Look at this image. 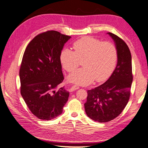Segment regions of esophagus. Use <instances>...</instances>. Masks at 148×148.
I'll use <instances>...</instances> for the list:
<instances>
[{"instance_id": "1", "label": "esophagus", "mask_w": 148, "mask_h": 148, "mask_svg": "<svg viewBox=\"0 0 148 148\" xmlns=\"http://www.w3.org/2000/svg\"><path fill=\"white\" fill-rule=\"evenodd\" d=\"M80 88L78 86H77V85H74V86H73L71 88V91H74V90H77V89H79Z\"/></svg>"}]
</instances>
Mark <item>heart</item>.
Returning a JSON list of instances; mask_svg holds the SVG:
<instances>
[{
	"label": "heart",
	"instance_id": "1",
	"mask_svg": "<svg viewBox=\"0 0 148 148\" xmlns=\"http://www.w3.org/2000/svg\"><path fill=\"white\" fill-rule=\"evenodd\" d=\"M74 51L65 49L60 54V61L68 73H73L82 61L83 68L70 74L69 82L86 86L95 80L103 82L111 74L115 67L118 51L115 45L102 42L97 38L84 36L74 42Z\"/></svg>",
	"mask_w": 148,
	"mask_h": 148
}]
</instances>
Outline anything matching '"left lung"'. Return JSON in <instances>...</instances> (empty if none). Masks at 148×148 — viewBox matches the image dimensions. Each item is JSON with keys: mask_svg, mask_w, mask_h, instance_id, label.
Masks as SVG:
<instances>
[{"mask_svg": "<svg viewBox=\"0 0 148 148\" xmlns=\"http://www.w3.org/2000/svg\"><path fill=\"white\" fill-rule=\"evenodd\" d=\"M115 42L118 63L113 73L104 83L88 90L84 103L89 118L98 122H107L116 118L127 106L133 82L131 54L128 45L117 35L108 32Z\"/></svg>", "mask_w": 148, "mask_h": 148, "instance_id": "8db88e82", "label": "left lung"}]
</instances>
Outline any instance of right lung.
<instances>
[{
  "mask_svg": "<svg viewBox=\"0 0 148 148\" xmlns=\"http://www.w3.org/2000/svg\"><path fill=\"white\" fill-rule=\"evenodd\" d=\"M71 36L49 30L36 35L26 47L20 68L21 95L30 112L49 121L62 114L69 93L61 88L64 77L61 51Z\"/></svg>",
  "mask_w": 148,
  "mask_h": 148,
  "instance_id": "1",
  "label": "right lung"
}]
</instances>
